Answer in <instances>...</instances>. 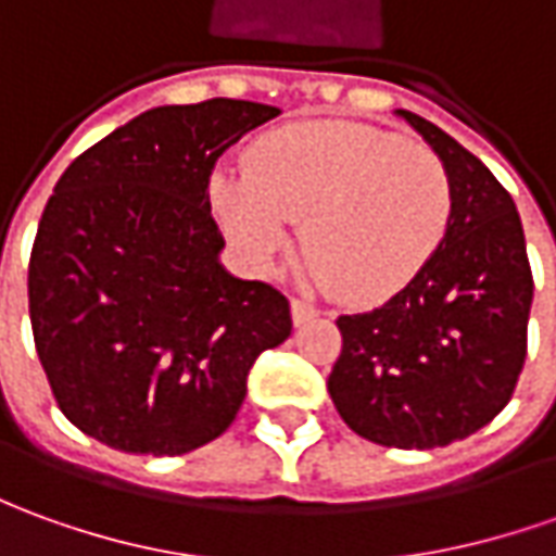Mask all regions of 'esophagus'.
Returning a JSON list of instances; mask_svg holds the SVG:
<instances>
[{
    "mask_svg": "<svg viewBox=\"0 0 556 556\" xmlns=\"http://www.w3.org/2000/svg\"><path fill=\"white\" fill-rule=\"evenodd\" d=\"M316 313H319V309L313 307V304L301 301V298H292V323L294 326H304V323H309Z\"/></svg>",
    "mask_w": 556,
    "mask_h": 556,
    "instance_id": "1",
    "label": "esophagus"
}]
</instances>
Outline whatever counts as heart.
<instances>
[{
	"label": "heart",
	"instance_id": "obj_1",
	"mask_svg": "<svg viewBox=\"0 0 556 556\" xmlns=\"http://www.w3.org/2000/svg\"><path fill=\"white\" fill-rule=\"evenodd\" d=\"M215 213L255 264L301 243L328 289L377 304L420 274L453 213L451 173L435 151L356 121H304L267 134L249 169H222Z\"/></svg>",
	"mask_w": 556,
	"mask_h": 556
}]
</instances>
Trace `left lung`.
<instances>
[{"instance_id": "obj_1", "label": "left lung", "mask_w": 556, "mask_h": 556, "mask_svg": "<svg viewBox=\"0 0 556 556\" xmlns=\"http://www.w3.org/2000/svg\"><path fill=\"white\" fill-rule=\"evenodd\" d=\"M399 115L451 173V225L402 292L338 316L343 346L328 392L356 435L432 451L478 432L511 402L527 358L532 274L500 179L432 121Z\"/></svg>"}]
</instances>
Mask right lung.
Here are the masks:
<instances>
[{
	"label": "right lung",
	"instance_id": "add662e5",
	"mask_svg": "<svg viewBox=\"0 0 556 556\" xmlns=\"http://www.w3.org/2000/svg\"><path fill=\"white\" fill-rule=\"evenodd\" d=\"M277 105H157L72 161L29 255V323L56 405L124 453L179 456L228 429L249 368L292 334L286 294L228 274L215 161Z\"/></svg>",
	"mask_w": 556,
	"mask_h": 556
}]
</instances>
